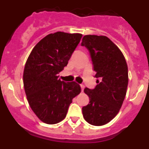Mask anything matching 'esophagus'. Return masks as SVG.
<instances>
[{
	"label": "esophagus",
	"mask_w": 149,
	"mask_h": 149,
	"mask_svg": "<svg viewBox=\"0 0 149 149\" xmlns=\"http://www.w3.org/2000/svg\"><path fill=\"white\" fill-rule=\"evenodd\" d=\"M81 91H84V84H81Z\"/></svg>",
	"instance_id": "esophagus-1"
}]
</instances>
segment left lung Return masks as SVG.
Here are the masks:
<instances>
[{
    "label": "left lung",
    "instance_id": "left-lung-1",
    "mask_svg": "<svg viewBox=\"0 0 149 149\" xmlns=\"http://www.w3.org/2000/svg\"><path fill=\"white\" fill-rule=\"evenodd\" d=\"M81 45L90 54L98 84L93 89H84L89 103L82 108L83 116L90 125H104L117 115L125 98L127 63L119 48L104 36H84Z\"/></svg>",
    "mask_w": 149,
    "mask_h": 149
}]
</instances>
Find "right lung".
<instances>
[{
    "label": "right lung",
    "mask_w": 149,
    "mask_h": 149,
    "mask_svg": "<svg viewBox=\"0 0 149 149\" xmlns=\"http://www.w3.org/2000/svg\"><path fill=\"white\" fill-rule=\"evenodd\" d=\"M82 34L56 32L48 34L32 50L23 74L30 107L42 122L54 125L65 119L72 99L81 93L74 81L64 82L58 74L81 41Z\"/></svg>",
    "instance_id": "obj_1"
}]
</instances>
